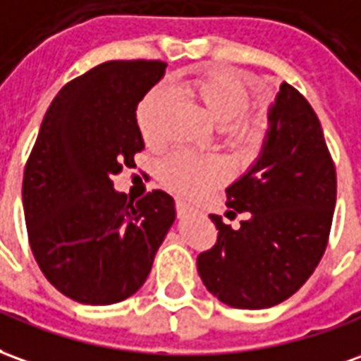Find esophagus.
<instances>
[{"mask_svg":"<svg viewBox=\"0 0 361 361\" xmlns=\"http://www.w3.org/2000/svg\"><path fill=\"white\" fill-rule=\"evenodd\" d=\"M196 210L190 204H186L183 200H176V214L180 216V218H185V216H190V214H195Z\"/></svg>","mask_w":361,"mask_h":361,"instance_id":"esophagus-1","label":"esophagus"}]
</instances>
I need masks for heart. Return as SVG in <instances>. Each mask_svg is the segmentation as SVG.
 Wrapping results in <instances>:
<instances>
[{
  "label": "heart",
  "mask_w": 361,
  "mask_h": 361,
  "mask_svg": "<svg viewBox=\"0 0 361 361\" xmlns=\"http://www.w3.org/2000/svg\"><path fill=\"white\" fill-rule=\"evenodd\" d=\"M171 92H183L195 98L204 111L224 126V135L232 143L250 145L261 133V123L253 118H240L250 108V92L240 78L230 72H210L200 78L169 84ZM166 111L169 96L165 90L147 94L137 108V128L149 147H161L166 139ZM226 175L224 163L214 155H195L188 151H175L161 163V183L173 192L198 196L220 183Z\"/></svg>",
  "instance_id": "b5f03b06"
}]
</instances>
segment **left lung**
<instances>
[{
	"label": "left lung",
	"mask_w": 361,
	"mask_h": 361,
	"mask_svg": "<svg viewBox=\"0 0 361 361\" xmlns=\"http://www.w3.org/2000/svg\"><path fill=\"white\" fill-rule=\"evenodd\" d=\"M259 157L226 188L233 230L210 214L218 242L196 259L214 297L233 309H269L307 283L324 255L336 206V171L314 109L283 82L267 111Z\"/></svg>",
	"instance_id": "left-lung-1"
}]
</instances>
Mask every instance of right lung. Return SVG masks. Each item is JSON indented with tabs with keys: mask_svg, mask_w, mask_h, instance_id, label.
Segmentation results:
<instances>
[{
	"mask_svg": "<svg viewBox=\"0 0 361 361\" xmlns=\"http://www.w3.org/2000/svg\"><path fill=\"white\" fill-rule=\"evenodd\" d=\"M165 62L109 61L62 88L44 114L23 176L29 243L44 277L82 305L137 293L175 222V200H128L114 175L145 147L137 106Z\"/></svg>",
	"mask_w": 361,
	"mask_h": 361,
	"instance_id": "1",
	"label": "right lung"
}]
</instances>
